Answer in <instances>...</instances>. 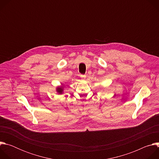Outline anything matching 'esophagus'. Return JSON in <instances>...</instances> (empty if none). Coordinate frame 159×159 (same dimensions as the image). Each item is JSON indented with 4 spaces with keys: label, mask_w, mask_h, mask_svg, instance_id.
Returning a JSON list of instances; mask_svg holds the SVG:
<instances>
[{
    "label": "esophagus",
    "mask_w": 159,
    "mask_h": 159,
    "mask_svg": "<svg viewBox=\"0 0 159 159\" xmlns=\"http://www.w3.org/2000/svg\"><path fill=\"white\" fill-rule=\"evenodd\" d=\"M80 77H81V79H85V77H86V76H85V75H80Z\"/></svg>",
    "instance_id": "1"
}]
</instances>
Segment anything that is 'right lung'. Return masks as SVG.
Here are the masks:
<instances>
[{
	"label": "right lung",
	"instance_id": "right-lung-1",
	"mask_svg": "<svg viewBox=\"0 0 159 159\" xmlns=\"http://www.w3.org/2000/svg\"><path fill=\"white\" fill-rule=\"evenodd\" d=\"M63 90H64V85L62 84L60 86H58L56 87V91L58 94H63Z\"/></svg>",
	"mask_w": 159,
	"mask_h": 159
}]
</instances>
